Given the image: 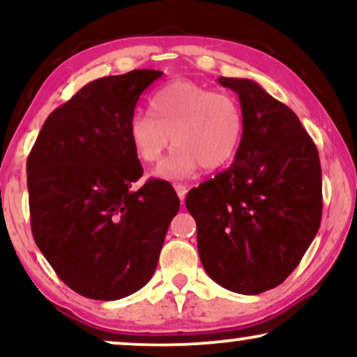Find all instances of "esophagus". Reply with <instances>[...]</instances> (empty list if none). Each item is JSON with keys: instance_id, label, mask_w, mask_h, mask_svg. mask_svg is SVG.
Here are the masks:
<instances>
[{"instance_id": "1", "label": "esophagus", "mask_w": 357, "mask_h": 357, "mask_svg": "<svg viewBox=\"0 0 357 357\" xmlns=\"http://www.w3.org/2000/svg\"><path fill=\"white\" fill-rule=\"evenodd\" d=\"M175 192H177V195H178V198H180V202L183 203V199H185V197H187V192H188V188L185 187V185H182V183H177L175 185Z\"/></svg>"}]
</instances>
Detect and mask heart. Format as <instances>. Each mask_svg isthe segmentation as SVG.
<instances>
[{
    "label": "heart",
    "instance_id": "1",
    "mask_svg": "<svg viewBox=\"0 0 357 357\" xmlns=\"http://www.w3.org/2000/svg\"><path fill=\"white\" fill-rule=\"evenodd\" d=\"M149 112H136L128 120L135 153L146 164H158L165 149L177 144L158 177L182 180L199 165L216 170L241 148L245 119L232 94L214 92L195 81L177 79L154 92Z\"/></svg>",
    "mask_w": 357,
    "mask_h": 357
}]
</instances>
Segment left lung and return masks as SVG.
Here are the masks:
<instances>
[{"label": "left lung", "instance_id": "left-lung-1", "mask_svg": "<svg viewBox=\"0 0 357 357\" xmlns=\"http://www.w3.org/2000/svg\"><path fill=\"white\" fill-rule=\"evenodd\" d=\"M218 81L237 92L243 138L231 167L192 190L185 204L211 280L238 294H260L296 270L319 232V151L294 112L255 81Z\"/></svg>", "mask_w": 357, "mask_h": 357}]
</instances>
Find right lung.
Instances as JSON below:
<instances>
[{"instance_id":"1","label":"right lung","mask_w":357,"mask_h":357,"mask_svg":"<svg viewBox=\"0 0 357 357\" xmlns=\"http://www.w3.org/2000/svg\"><path fill=\"white\" fill-rule=\"evenodd\" d=\"M162 71L135 70L86 84L48 115L27 159L31 227L58 278L77 294L116 301L158 266L180 199L143 175L128 136L139 96Z\"/></svg>"}]
</instances>
